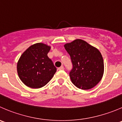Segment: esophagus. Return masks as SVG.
<instances>
[{"instance_id":"1","label":"esophagus","mask_w":122,"mask_h":122,"mask_svg":"<svg viewBox=\"0 0 122 122\" xmlns=\"http://www.w3.org/2000/svg\"><path fill=\"white\" fill-rule=\"evenodd\" d=\"M58 69L59 70H62L64 69V67L63 66H61V67H59V68H58Z\"/></svg>"}]
</instances>
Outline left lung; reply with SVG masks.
<instances>
[{"mask_svg":"<svg viewBox=\"0 0 122 122\" xmlns=\"http://www.w3.org/2000/svg\"><path fill=\"white\" fill-rule=\"evenodd\" d=\"M71 57L73 68L70 72L72 83L77 87L87 90L100 81L104 74V61L98 49L81 39L64 45Z\"/></svg>","mask_w":122,"mask_h":122,"instance_id":"left-lung-1","label":"left lung"}]
</instances>
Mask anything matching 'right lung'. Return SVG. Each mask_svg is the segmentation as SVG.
Listing matches in <instances>:
<instances>
[{
  "mask_svg": "<svg viewBox=\"0 0 122 122\" xmlns=\"http://www.w3.org/2000/svg\"><path fill=\"white\" fill-rule=\"evenodd\" d=\"M51 46L42 43L30 46L21 55L17 63V72L21 81L31 88L45 86L56 71L48 56Z\"/></svg>",
  "mask_w": 122,
  "mask_h": 122,
  "instance_id": "obj_1",
  "label": "right lung"
}]
</instances>
